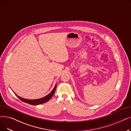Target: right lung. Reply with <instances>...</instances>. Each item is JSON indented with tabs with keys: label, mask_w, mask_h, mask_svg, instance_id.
Wrapping results in <instances>:
<instances>
[{
	"label": "right lung",
	"mask_w": 131,
	"mask_h": 131,
	"mask_svg": "<svg viewBox=\"0 0 131 131\" xmlns=\"http://www.w3.org/2000/svg\"><path fill=\"white\" fill-rule=\"evenodd\" d=\"M56 85H55L54 88H53V90L51 92V93L50 94H49L48 95H47V96H46L45 97H43L42 98H41V99H37V100H27L25 99H23L20 98L19 96H18L17 94H15V95L17 96V97L21 101L27 103V104L32 105H41V104H42L43 103H45L46 102H47L48 101H49L52 96L54 94V93L55 92V90H56Z\"/></svg>",
	"instance_id": "obj_1"
}]
</instances>
